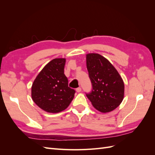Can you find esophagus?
I'll list each match as a JSON object with an SVG mask.
<instances>
[{"mask_svg":"<svg viewBox=\"0 0 155 155\" xmlns=\"http://www.w3.org/2000/svg\"><path fill=\"white\" fill-rule=\"evenodd\" d=\"M81 91V88H80V87H79V88H76V92H80Z\"/></svg>","mask_w":155,"mask_h":155,"instance_id":"34e87169","label":"esophagus"}]
</instances>
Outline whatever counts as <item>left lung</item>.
I'll use <instances>...</instances> for the list:
<instances>
[{"label": "left lung", "instance_id": "left-lung-1", "mask_svg": "<svg viewBox=\"0 0 155 155\" xmlns=\"http://www.w3.org/2000/svg\"><path fill=\"white\" fill-rule=\"evenodd\" d=\"M86 63L92 85V91L87 97L93 107L102 113L114 110L124 97V83L120 74L100 54H87Z\"/></svg>", "mask_w": 155, "mask_h": 155}]
</instances>
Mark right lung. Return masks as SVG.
I'll return each mask as SVG.
<instances>
[{"mask_svg": "<svg viewBox=\"0 0 155 155\" xmlns=\"http://www.w3.org/2000/svg\"><path fill=\"white\" fill-rule=\"evenodd\" d=\"M66 59L55 58L46 64L31 86V98L42 110L58 113L65 110L74 99L75 91L68 87L64 74Z\"/></svg>", "mask_w": 155, "mask_h": 155, "instance_id": "add662e5", "label": "right lung"}]
</instances>
